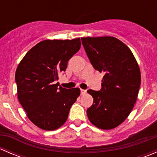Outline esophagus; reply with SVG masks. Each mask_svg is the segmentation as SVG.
Returning <instances> with one entry per match:
<instances>
[{"mask_svg":"<svg viewBox=\"0 0 157 157\" xmlns=\"http://www.w3.org/2000/svg\"><path fill=\"white\" fill-rule=\"evenodd\" d=\"M80 93H81V95H85L86 93V90H83V89H81V90H80Z\"/></svg>","mask_w":157,"mask_h":157,"instance_id":"obj_1","label":"esophagus"}]
</instances>
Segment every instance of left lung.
I'll use <instances>...</instances> for the list:
<instances>
[{
    "label": "left lung",
    "mask_w": 157,
    "mask_h": 157,
    "mask_svg": "<svg viewBox=\"0 0 157 157\" xmlns=\"http://www.w3.org/2000/svg\"><path fill=\"white\" fill-rule=\"evenodd\" d=\"M81 41L92 65L104 74L100 91L87 90L93 98L88 118L96 128L113 129L128 118L137 101L140 67L130 48L116 38L83 37Z\"/></svg>",
    "instance_id": "left-lung-1"
}]
</instances>
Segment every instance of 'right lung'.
<instances>
[{"instance_id": "obj_1", "label": "right lung", "mask_w": 157, "mask_h": 157, "mask_svg": "<svg viewBox=\"0 0 157 157\" xmlns=\"http://www.w3.org/2000/svg\"><path fill=\"white\" fill-rule=\"evenodd\" d=\"M80 39H46L26 54L16 71L17 97L29 119L45 131H54L67 121L79 88L58 87V75L80 48Z\"/></svg>"}]
</instances>
